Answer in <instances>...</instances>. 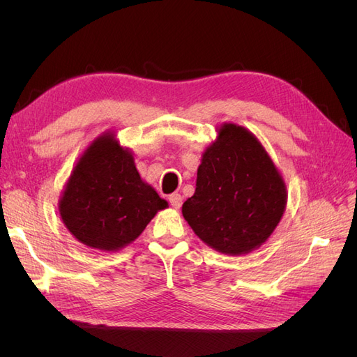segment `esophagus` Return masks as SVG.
<instances>
[{
  "label": "esophagus",
  "instance_id": "34e87169",
  "mask_svg": "<svg viewBox=\"0 0 357 357\" xmlns=\"http://www.w3.org/2000/svg\"><path fill=\"white\" fill-rule=\"evenodd\" d=\"M169 204L176 210H178L181 207V204H183V197L180 195V193H172V195H169Z\"/></svg>",
  "mask_w": 357,
  "mask_h": 357
}]
</instances>
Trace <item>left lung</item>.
<instances>
[{
	"instance_id": "8db88e82",
	"label": "left lung",
	"mask_w": 357,
	"mask_h": 357,
	"mask_svg": "<svg viewBox=\"0 0 357 357\" xmlns=\"http://www.w3.org/2000/svg\"><path fill=\"white\" fill-rule=\"evenodd\" d=\"M205 147L195 193L183 204V218L215 252L250 253L282 220L287 188L282 172L247 128L220 123Z\"/></svg>"
}]
</instances>
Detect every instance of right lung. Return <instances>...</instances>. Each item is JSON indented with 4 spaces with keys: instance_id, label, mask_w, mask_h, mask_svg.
<instances>
[{
    "instance_id": "1",
    "label": "right lung",
    "mask_w": 357,
    "mask_h": 357,
    "mask_svg": "<svg viewBox=\"0 0 357 357\" xmlns=\"http://www.w3.org/2000/svg\"><path fill=\"white\" fill-rule=\"evenodd\" d=\"M167 207L114 131L102 132L83 150L58 202L61 220L74 238L107 253L134 243Z\"/></svg>"
}]
</instances>
